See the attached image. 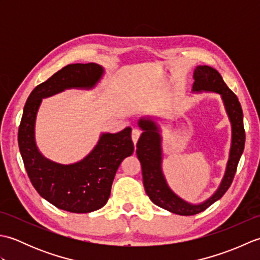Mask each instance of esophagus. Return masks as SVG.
Returning a JSON list of instances; mask_svg holds the SVG:
<instances>
[{
  "label": "esophagus",
  "mask_w": 260,
  "mask_h": 260,
  "mask_svg": "<svg viewBox=\"0 0 260 260\" xmlns=\"http://www.w3.org/2000/svg\"><path fill=\"white\" fill-rule=\"evenodd\" d=\"M140 136H141V132L139 129H133V131H132V140H133L134 144H136L137 141H139Z\"/></svg>",
  "instance_id": "34e87169"
}]
</instances>
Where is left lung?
I'll return each instance as SVG.
<instances>
[{"label": "left lung", "instance_id": "obj_1", "mask_svg": "<svg viewBox=\"0 0 260 260\" xmlns=\"http://www.w3.org/2000/svg\"><path fill=\"white\" fill-rule=\"evenodd\" d=\"M193 91H214L222 96L229 118L233 125V145L227 171L218 191L199 206L186 203L169 189L161 170V136L156 125L151 119L140 120V127L144 131L136 144V154L142 167L143 184L151 201L170 212L180 215H193L202 212L221 198L233 183L237 167L245 147L244 115L240 103L235 93L224 84L221 75L209 66H199L193 74Z\"/></svg>", "mask_w": 260, "mask_h": 260}]
</instances>
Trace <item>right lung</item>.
<instances>
[{
  "instance_id": "obj_1",
  "label": "right lung",
  "mask_w": 260,
  "mask_h": 260,
  "mask_svg": "<svg viewBox=\"0 0 260 260\" xmlns=\"http://www.w3.org/2000/svg\"><path fill=\"white\" fill-rule=\"evenodd\" d=\"M103 68L96 63L68 64L38 85L24 105L18 142L27 176L37 192L64 211L87 213L106 204L120 163L134 152L132 128L104 134L93 151L81 162L60 165L39 153L35 142V121L41 99L71 87H92Z\"/></svg>"
}]
</instances>
